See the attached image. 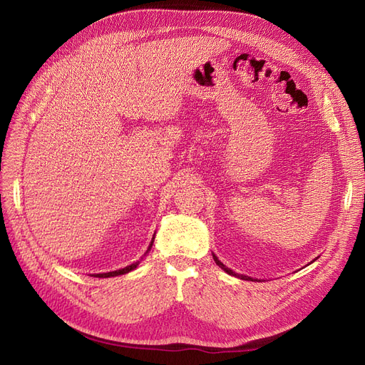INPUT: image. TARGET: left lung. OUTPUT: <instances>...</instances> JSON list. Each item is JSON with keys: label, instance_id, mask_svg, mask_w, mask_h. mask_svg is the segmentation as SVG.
Segmentation results:
<instances>
[{"label": "left lung", "instance_id": "left-lung-1", "mask_svg": "<svg viewBox=\"0 0 365 365\" xmlns=\"http://www.w3.org/2000/svg\"><path fill=\"white\" fill-rule=\"evenodd\" d=\"M213 259H215V262H216V264H217V267L219 268H222L227 274H230V275H235V277H239V279H242V280H251V282H256V280H254L252 277H248V275H242V274H236V272H233V271H231L230 268H227L225 267V264L222 263V262H220L216 256H215V254H213Z\"/></svg>", "mask_w": 365, "mask_h": 365}]
</instances>
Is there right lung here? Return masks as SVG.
<instances>
[{
    "label": "right lung",
    "mask_w": 365,
    "mask_h": 365,
    "mask_svg": "<svg viewBox=\"0 0 365 365\" xmlns=\"http://www.w3.org/2000/svg\"><path fill=\"white\" fill-rule=\"evenodd\" d=\"M153 239H155V237H152V242H150V245H149V248H148V251H146V252H149V250L152 248V245H153ZM138 263H140V262H135V263H132V264H129V267H126V268H121V269H117V271H111V272H103V274H94V277H98V279H106V277H115V275H121V274H126V272H130L132 269H135V268L138 267Z\"/></svg>",
    "instance_id": "1"
}]
</instances>
